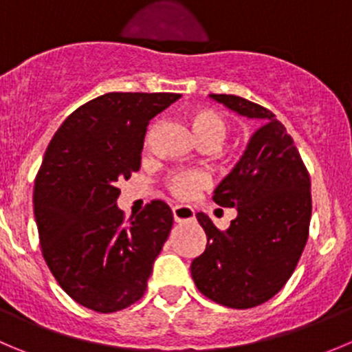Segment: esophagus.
<instances>
[{"label": "esophagus", "mask_w": 352, "mask_h": 352, "mask_svg": "<svg viewBox=\"0 0 352 352\" xmlns=\"http://www.w3.org/2000/svg\"><path fill=\"white\" fill-rule=\"evenodd\" d=\"M173 218H175V221H190L196 218V213H194V210L190 206H184V204H177V206H173Z\"/></svg>", "instance_id": "obj_1"}]
</instances>
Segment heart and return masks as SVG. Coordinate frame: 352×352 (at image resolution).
Instances as JSON below:
<instances>
[{
	"label": "heart",
	"instance_id": "obj_1",
	"mask_svg": "<svg viewBox=\"0 0 352 352\" xmlns=\"http://www.w3.org/2000/svg\"><path fill=\"white\" fill-rule=\"evenodd\" d=\"M190 122H192V129L199 142L213 141L220 144L227 134V124L221 115L208 108L192 111ZM208 184H210V179L206 173L197 172V170H182V172L172 173L166 179V187L179 199H192L204 187H208Z\"/></svg>",
	"mask_w": 352,
	"mask_h": 352
}]
</instances>
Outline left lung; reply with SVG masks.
<instances>
[{"mask_svg":"<svg viewBox=\"0 0 352 352\" xmlns=\"http://www.w3.org/2000/svg\"><path fill=\"white\" fill-rule=\"evenodd\" d=\"M210 96L263 127L214 189V203L235 208L237 218L218 230L206 214H196L208 242L190 263V275L208 299L248 309L274 298L296 270L309 234L311 182L294 141L270 110L234 94Z\"/></svg>","mask_w":352,"mask_h":352,"instance_id":"8db88e82","label":"left lung"}]
</instances>
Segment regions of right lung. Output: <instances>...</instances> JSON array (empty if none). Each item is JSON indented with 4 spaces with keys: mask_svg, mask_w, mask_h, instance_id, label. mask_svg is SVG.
<instances>
[{
    "mask_svg": "<svg viewBox=\"0 0 352 352\" xmlns=\"http://www.w3.org/2000/svg\"><path fill=\"white\" fill-rule=\"evenodd\" d=\"M173 93H108L82 104L51 139L34 186L44 261L75 302L113 313L144 296L173 214L155 199L129 220L118 182L141 168L149 120Z\"/></svg>",
    "mask_w": 352,
    "mask_h": 352,
    "instance_id": "1",
    "label": "right lung"
}]
</instances>
